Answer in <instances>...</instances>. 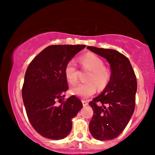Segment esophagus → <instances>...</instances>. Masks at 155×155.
Listing matches in <instances>:
<instances>
[{
    "label": "esophagus",
    "instance_id": "34e87169",
    "mask_svg": "<svg viewBox=\"0 0 155 155\" xmlns=\"http://www.w3.org/2000/svg\"><path fill=\"white\" fill-rule=\"evenodd\" d=\"M82 103H83V107L87 106V104H88L87 101H82Z\"/></svg>",
    "mask_w": 155,
    "mask_h": 155
}]
</instances>
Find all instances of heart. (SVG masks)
<instances>
[{"label": "heart", "mask_w": 155, "mask_h": 155, "mask_svg": "<svg viewBox=\"0 0 155 155\" xmlns=\"http://www.w3.org/2000/svg\"><path fill=\"white\" fill-rule=\"evenodd\" d=\"M81 64L85 69L90 70L87 78L88 83H79L72 87L71 93L82 98H87L93 96L98 90H103L109 82L111 74L108 68L104 66V62L99 57L93 53H88L80 59ZM65 77L70 84H74L78 81L77 66L74 60L67 63L64 70Z\"/></svg>", "instance_id": "b5f03b06"}]
</instances>
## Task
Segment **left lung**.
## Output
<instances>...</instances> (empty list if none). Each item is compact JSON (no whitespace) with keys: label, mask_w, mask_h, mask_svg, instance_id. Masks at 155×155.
I'll return each mask as SVG.
<instances>
[{"label":"left lung","mask_w":155,"mask_h":155,"mask_svg":"<svg viewBox=\"0 0 155 155\" xmlns=\"http://www.w3.org/2000/svg\"><path fill=\"white\" fill-rule=\"evenodd\" d=\"M87 48L106 59L111 69L106 87L89 103L94 111L89 128L96 140H113L124 130L134 112L136 77L129 60L118 51L94 46Z\"/></svg>","instance_id":"8db88e82"}]
</instances>
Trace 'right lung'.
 I'll return each mask as SVG.
<instances>
[{
    "label": "right lung",
    "instance_id": "right-lung-1",
    "mask_svg": "<svg viewBox=\"0 0 155 155\" xmlns=\"http://www.w3.org/2000/svg\"><path fill=\"white\" fill-rule=\"evenodd\" d=\"M85 45H51L30 63L22 96L28 119L39 134L62 140L72 130V119L83 104L74 96L64 101L68 90L64 70L67 63Z\"/></svg>",
    "mask_w": 155,
    "mask_h": 155
}]
</instances>
